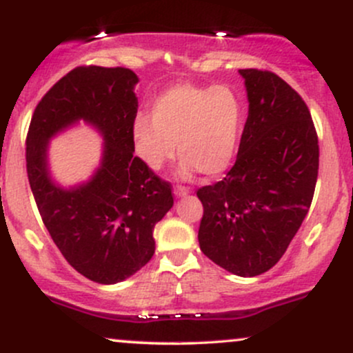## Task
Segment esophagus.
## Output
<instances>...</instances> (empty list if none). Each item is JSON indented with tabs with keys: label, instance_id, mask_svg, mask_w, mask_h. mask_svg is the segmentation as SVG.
Listing matches in <instances>:
<instances>
[{
	"label": "esophagus",
	"instance_id": "obj_1",
	"mask_svg": "<svg viewBox=\"0 0 353 353\" xmlns=\"http://www.w3.org/2000/svg\"><path fill=\"white\" fill-rule=\"evenodd\" d=\"M190 192V189L189 188H185V185H174V194H176L177 197H184V196H188V194Z\"/></svg>",
	"mask_w": 353,
	"mask_h": 353
}]
</instances>
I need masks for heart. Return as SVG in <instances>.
I'll return each instance as SVG.
<instances>
[{"instance_id":"obj_1","label":"heart","mask_w":353,"mask_h":353,"mask_svg":"<svg viewBox=\"0 0 353 353\" xmlns=\"http://www.w3.org/2000/svg\"><path fill=\"white\" fill-rule=\"evenodd\" d=\"M245 125V104L225 84H174L154 99L151 116L132 124L137 156L159 171L177 152L181 172L219 176L232 164Z\"/></svg>"}]
</instances>
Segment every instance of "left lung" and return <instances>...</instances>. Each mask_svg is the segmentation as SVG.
I'll return each instance as SVG.
<instances>
[{"instance_id":"8db88e82","label":"left lung","mask_w":353,"mask_h":353,"mask_svg":"<svg viewBox=\"0 0 353 353\" xmlns=\"http://www.w3.org/2000/svg\"><path fill=\"white\" fill-rule=\"evenodd\" d=\"M249 116L228 176L197 189L199 245L229 272L254 277L281 261L314 197L319 137L310 111L275 72L239 70Z\"/></svg>"}]
</instances>
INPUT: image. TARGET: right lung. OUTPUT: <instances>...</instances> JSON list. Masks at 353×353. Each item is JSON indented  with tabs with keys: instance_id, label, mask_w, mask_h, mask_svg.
<instances>
[{
	"instance_id": "right-lung-1",
	"label": "right lung",
	"mask_w": 353,
	"mask_h": 353,
	"mask_svg": "<svg viewBox=\"0 0 353 353\" xmlns=\"http://www.w3.org/2000/svg\"><path fill=\"white\" fill-rule=\"evenodd\" d=\"M136 83L128 68H74L39 101L26 136L28 179L44 225L68 264L98 283L125 281L151 261L154 225L174 204L171 182L134 156ZM79 119L103 134V161L86 185L61 190L47 171V141Z\"/></svg>"
}]
</instances>
